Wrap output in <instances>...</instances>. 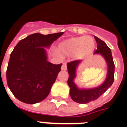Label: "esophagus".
I'll use <instances>...</instances> for the list:
<instances>
[{"instance_id":"obj_1","label":"esophagus","mask_w":127,"mask_h":127,"mask_svg":"<svg viewBox=\"0 0 127 127\" xmlns=\"http://www.w3.org/2000/svg\"><path fill=\"white\" fill-rule=\"evenodd\" d=\"M61 70H67V66H66V64L65 63H63L62 64V66H61Z\"/></svg>"}]
</instances>
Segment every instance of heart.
<instances>
[{"label": "heart", "mask_w": 127, "mask_h": 127, "mask_svg": "<svg viewBox=\"0 0 127 127\" xmlns=\"http://www.w3.org/2000/svg\"><path fill=\"white\" fill-rule=\"evenodd\" d=\"M95 45L94 39L91 36L72 37L60 43L58 51L65 56L73 55L76 59H81L92 52Z\"/></svg>", "instance_id": "heart-1"}]
</instances>
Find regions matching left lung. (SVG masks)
<instances>
[{"label":"left lung","mask_w":127,"mask_h":127,"mask_svg":"<svg viewBox=\"0 0 127 127\" xmlns=\"http://www.w3.org/2000/svg\"><path fill=\"white\" fill-rule=\"evenodd\" d=\"M95 39L96 41L97 48L94 54L101 55L104 58L107 65L106 79L102 84L90 89H80L78 88L74 82V80L76 77L77 68L82 61L76 60L67 63L68 72L69 73L68 84L70 87V96L74 102L82 104L88 103L98 98L112 86L114 80V64L111 49L104 41L99 39L98 37L95 36Z\"/></svg>","instance_id":"1"}]
</instances>
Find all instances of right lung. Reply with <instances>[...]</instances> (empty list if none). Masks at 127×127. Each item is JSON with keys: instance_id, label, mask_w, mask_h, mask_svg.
Returning <instances> with one entry per match:
<instances>
[{"instance_id": "right-lung-1", "label": "right lung", "mask_w": 127, "mask_h": 127, "mask_svg": "<svg viewBox=\"0 0 127 127\" xmlns=\"http://www.w3.org/2000/svg\"><path fill=\"white\" fill-rule=\"evenodd\" d=\"M63 33H34L15 46L9 61L6 78L9 90L18 100L34 104L50 93L62 64L48 62L45 48H49Z\"/></svg>"}]
</instances>
